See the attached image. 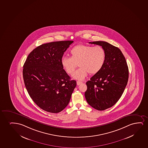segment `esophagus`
Wrapping results in <instances>:
<instances>
[{"label":"esophagus","mask_w":148,"mask_h":148,"mask_svg":"<svg viewBox=\"0 0 148 148\" xmlns=\"http://www.w3.org/2000/svg\"><path fill=\"white\" fill-rule=\"evenodd\" d=\"M82 82H81V81H77V85H80L81 84H82Z\"/></svg>","instance_id":"esophagus-1"}]
</instances>
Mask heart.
Returning a JSON list of instances; mask_svg holds the SVG:
<instances>
[{"mask_svg": "<svg viewBox=\"0 0 148 148\" xmlns=\"http://www.w3.org/2000/svg\"><path fill=\"white\" fill-rule=\"evenodd\" d=\"M71 57L62 58L61 64L69 74H72L78 66L80 68L72 75L74 79L83 80L89 73L94 75L102 68L106 59V51L100 46L78 45L71 49Z\"/></svg>", "mask_w": 148, "mask_h": 148, "instance_id": "1", "label": "heart"}]
</instances>
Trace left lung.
I'll use <instances>...</instances> for the list:
<instances>
[{
  "instance_id": "obj_1",
  "label": "left lung",
  "mask_w": 148,
  "mask_h": 148,
  "mask_svg": "<svg viewBox=\"0 0 148 148\" xmlns=\"http://www.w3.org/2000/svg\"><path fill=\"white\" fill-rule=\"evenodd\" d=\"M99 45L106 51L103 67L87 82L85 97L88 103L98 110L114 106L121 98L129 79L126 60L119 49L103 41L89 42Z\"/></svg>"
}]
</instances>
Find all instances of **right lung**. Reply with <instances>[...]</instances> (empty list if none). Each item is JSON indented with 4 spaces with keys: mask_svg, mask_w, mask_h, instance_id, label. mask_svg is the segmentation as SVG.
Masks as SVG:
<instances>
[{
    "mask_svg": "<svg viewBox=\"0 0 148 148\" xmlns=\"http://www.w3.org/2000/svg\"><path fill=\"white\" fill-rule=\"evenodd\" d=\"M73 40L41 45L29 54L23 66L25 87L35 103L45 111L58 113L67 106L76 81L64 70L61 59Z\"/></svg>",
    "mask_w": 148,
    "mask_h": 148,
    "instance_id": "obj_1",
    "label": "right lung"
}]
</instances>
